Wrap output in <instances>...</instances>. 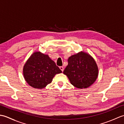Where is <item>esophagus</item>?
Wrapping results in <instances>:
<instances>
[{"label": "esophagus", "instance_id": "obj_1", "mask_svg": "<svg viewBox=\"0 0 124 124\" xmlns=\"http://www.w3.org/2000/svg\"><path fill=\"white\" fill-rule=\"evenodd\" d=\"M60 69L62 71V72L63 71V70H64V68H63V67H60Z\"/></svg>", "mask_w": 124, "mask_h": 124}]
</instances>
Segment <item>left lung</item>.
Here are the masks:
<instances>
[{
  "instance_id": "left-lung-1",
  "label": "left lung",
  "mask_w": 124,
  "mask_h": 124,
  "mask_svg": "<svg viewBox=\"0 0 124 124\" xmlns=\"http://www.w3.org/2000/svg\"><path fill=\"white\" fill-rule=\"evenodd\" d=\"M68 61V65L63 73L73 86L80 89L86 88L96 81L99 69L90 54L81 51L70 56Z\"/></svg>"
}]
</instances>
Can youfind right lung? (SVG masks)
Returning a JSON list of instances; mask_svg holds the SVG:
<instances>
[{"label":"right lung","instance_id":"right-lung-1","mask_svg":"<svg viewBox=\"0 0 124 124\" xmlns=\"http://www.w3.org/2000/svg\"><path fill=\"white\" fill-rule=\"evenodd\" d=\"M62 72L55 63L40 52H35L23 66L24 79L32 87L43 89L52 82L55 75Z\"/></svg>","mask_w":124,"mask_h":124}]
</instances>
